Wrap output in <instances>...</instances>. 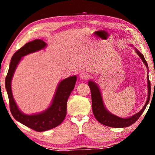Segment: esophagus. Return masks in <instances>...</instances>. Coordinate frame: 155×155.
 Returning <instances> with one entry per match:
<instances>
[{"instance_id": "esophagus-1", "label": "esophagus", "mask_w": 155, "mask_h": 155, "mask_svg": "<svg viewBox=\"0 0 155 155\" xmlns=\"http://www.w3.org/2000/svg\"><path fill=\"white\" fill-rule=\"evenodd\" d=\"M79 77L81 78L82 80H87L90 77V75H89L86 72H81L79 74Z\"/></svg>"}]
</instances>
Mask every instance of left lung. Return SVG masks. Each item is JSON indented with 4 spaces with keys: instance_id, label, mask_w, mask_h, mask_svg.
<instances>
[{
    "instance_id": "obj_1",
    "label": "left lung",
    "mask_w": 155,
    "mask_h": 155,
    "mask_svg": "<svg viewBox=\"0 0 155 155\" xmlns=\"http://www.w3.org/2000/svg\"><path fill=\"white\" fill-rule=\"evenodd\" d=\"M131 46H133V45H130ZM135 50L137 54L140 56V58L142 60V61L144 64L146 65L147 69L148 70V64L146 61L145 58L142 54L138 51V50L135 48ZM147 81H148V99L146 102V104L140 111H139L137 114L132 115L129 117H127V118H122V117H120L117 115H114L109 112L108 110L106 109L105 106H104L103 98H102V95L101 93V91L99 90L98 86L97 84L94 82L92 81H89L88 85L90 86V88L91 90V102H92V111L93 114L95 116L96 119L101 123L102 124H104L107 127H114V128H124L127 127L129 126L132 125L133 124L137 121L139 119V117L141 116V115L143 114V112L145 110L146 106L148 105L150 101V91H151V87H150V82L149 81L148 78V74H147Z\"/></svg>"
}]
</instances>
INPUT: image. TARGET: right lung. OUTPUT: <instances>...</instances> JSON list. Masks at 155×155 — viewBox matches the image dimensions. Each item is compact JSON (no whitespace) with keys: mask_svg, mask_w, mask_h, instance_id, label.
I'll list each match as a JSON object with an SVG mask.
<instances>
[{"mask_svg":"<svg viewBox=\"0 0 155 155\" xmlns=\"http://www.w3.org/2000/svg\"><path fill=\"white\" fill-rule=\"evenodd\" d=\"M46 43L41 40H35L28 42L15 52L9 64L8 72L5 78V87L8 95L10 111L14 118L21 124L38 132L52 129L64 121L67 110V101L74 88L77 76H72L62 80L57 85L51 105L42 112L31 115L20 111L13 97L12 81L22 57L45 48Z\"/></svg>","mask_w":155,"mask_h":155,"instance_id":"obj_1","label":"right lung"}]
</instances>
